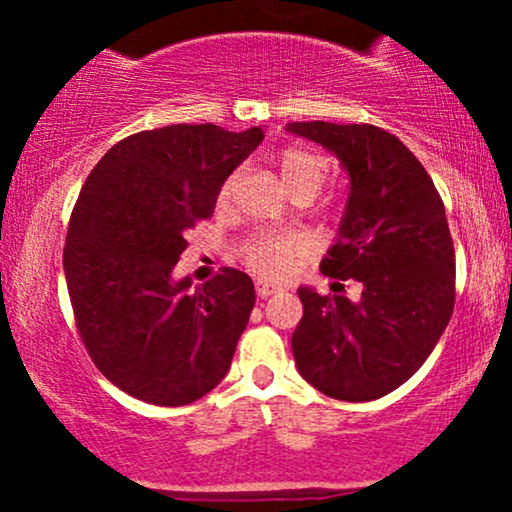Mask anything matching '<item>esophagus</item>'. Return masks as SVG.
Segmentation results:
<instances>
[{"mask_svg":"<svg viewBox=\"0 0 512 512\" xmlns=\"http://www.w3.org/2000/svg\"><path fill=\"white\" fill-rule=\"evenodd\" d=\"M255 291H257V296H260V298H269V296H274V293H279L281 289H279V286H274V284H267V281H257Z\"/></svg>","mask_w":512,"mask_h":512,"instance_id":"34e87169","label":"esophagus"}]
</instances>
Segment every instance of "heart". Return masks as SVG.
Returning <instances> with one entry per match:
<instances>
[{
	"instance_id": "obj_1",
	"label": "heart",
	"mask_w": 512,
	"mask_h": 512,
	"mask_svg": "<svg viewBox=\"0 0 512 512\" xmlns=\"http://www.w3.org/2000/svg\"><path fill=\"white\" fill-rule=\"evenodd\" d=\"M276 168H279L281 180L291 190L293 197H310L313 199L325 185L330 175V163L322 154L305 146H286L276 154ZM240 170H233L223 180L219 199L231 202L238 190ZM305 240L296 233H279V231H257L245 240L240 248V260L255 274L264 279H281L291 272L293 262L298 255H303Z\"/></svg>"
}]
</instances>
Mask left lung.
<instances>
[{
  "label": "left lung",
  "instance_id": "8db88e82",
  "mask_svg": "<svg viewBox=\"0 0 512 512\" xmlns=\"http://www.w3.org/2000/svg\"><path fill=\"white\" fill-rule=\"evenodd\" d=\"M289 132L337 154L351 195L337 245L320 269L361 281V301L298 289L291 337L298 373L342 402H370L416 373L455 308V248L431 175L395 134L375 125L291 122Z\"/></svg>",
  "mask_w": 512,
  "mask_h": 512
}]
</instances>
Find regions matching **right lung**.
Instances as JSON below:
<instances>
[{
	"instance_id": "obj_1",
	"label": "right lung",
	"mask_w": 512,
	"mask_h": 512,
	"mask_svg": "<svg viewBox=\"0 0 512 512\" xmlns=\"http://www.w3.org/2000/svg\"><path fill=\"white\" fill-rule=\"evenodd\" d=\"M264 132L170 125L129 134L91 170L64 243V276L88 356L110 383L158 407L221 383L255 305L245 272L173 279L187 231L214 214L223 180Z\"/></svg>"
}]
</instances>
